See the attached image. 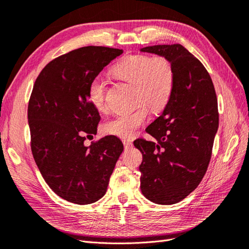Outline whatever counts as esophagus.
<instances>
[{
	"instance_id": "34e87169",
	"label": "esophagus",
	"mask_w": 249,
	"mask_h": 249,
	"mask_svg": "<svg viewBox=\"0 0 249 249\" xmlns=\"http://www.w3.org/2000/svg\"><path fill=\"white\" fill-rule=\"evenodd\" d=\"M124 145L125 149H129L130 147H132V142L131 141H124Z\"/></svg>"
}]
</instances>
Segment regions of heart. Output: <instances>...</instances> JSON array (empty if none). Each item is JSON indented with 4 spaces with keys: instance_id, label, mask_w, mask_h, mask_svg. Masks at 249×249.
Here are the masks:
<instances>
[{
    "instance_id": "obj_1",
    "label": "heart",
    "mask_w": 249,
    "mask_h": 249,
    "mask_svg": "<svg viewBox=\"0 0 249 249\" xmlns=\"http://www.w3.org/2000/svg\"><path fill=\"white\" fill-rule=\"evenodd\" d=\"M112 72L116 78L133 85L135 102L143 104L108 121L106 132L124 140L132 139L148 119L149 110L145 104L153 110H160L167 106L175 87L174 67L164 56L134 54L119 60ZM106 82L101 78L91 80L88 86V97L96 109L106 108Z\"/></svg>"
}]
</instances>
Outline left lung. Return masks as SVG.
<instances>
[{
    "label": "left lung",
    "instance_id": "left-lung-1",
    "mask_svg": "<svg viewBox=\"0 0 249 249\" xmlns=\"http://www.w3.org/2000/svg\"><path fill=\"white\" fill-rule=\"evenodd\" d=\"M141 52L166 57L175 71L173 95L162 115L148 125L156 141L139 139L142 154L141 191L150 201L174 204L199 185L218 129L217 98L207 69L181 45H158Z\"/></svg>",
    "mask_w": 249,
    "mask_h": 249
}]
</instances>
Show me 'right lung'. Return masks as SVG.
<instances>
[{
    "mask_svg": "<svg viewBox=\"0 0 249 249\" xmlns=\"http://www.w3.org/2000/svg\"><path fill=\"white\" fill-rule=\"evenodd\" d=\"M123 50L83 47L51 60L35 81L27 107L31 148L47 184L63 199L89 204L107 193L124 150L117 136L85 146L100 121L88 86Z\"/></svg>",
    "mask_w": 249,
    "mask_h": 249,
    "instance_id": "1",
    "label": "right lung"
}]
</instances>
